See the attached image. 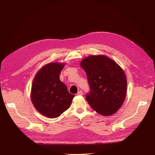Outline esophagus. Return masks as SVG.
I'll use <instances>...</instances> for the list:
<instances>
[{
    "mask_svg": "<svg viewBox=\"0 0 155 155\" xmlns=\"http://www.w3.org/2000/svg\"><path fill=\"white\" fill-rule=\"evenodd\" d=\"M83 92L81 91H79L78 92V94H77V95H78V96H82L83 95Z\"/></svg>",
    "mask_w": 155,
    "mask_h": 155,
    "instance_id": "34e87169",
    "label": "esophagus"
}]
</instances>
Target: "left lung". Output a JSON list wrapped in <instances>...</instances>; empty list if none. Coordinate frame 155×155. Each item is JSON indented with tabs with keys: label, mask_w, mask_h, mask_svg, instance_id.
<instances>
[{
	"label": "left lung",
	"mask_w": 155,
	"mask_h": 155,
	"mask_svg": "<svg viewBox=\"0 0 155 155\" xmlns=\"http://www.w3.org/2000/svg\"><path fill=\"white\" fill-rule=\"evenodd\" d=\"M80 65L85 70L91 87L86 100L92 109L105 116L116 113L126 96L127 83L123 69L104 55L88 56Z\"/></svg>",
	"instance_id": "left-lung-1"
}]
</instances>
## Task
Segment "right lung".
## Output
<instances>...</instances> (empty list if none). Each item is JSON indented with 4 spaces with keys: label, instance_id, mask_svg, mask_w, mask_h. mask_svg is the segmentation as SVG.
Returning <instances> with one entry per match:
<instances>
[{
    "label": "right lung",
    "instance_id": "1",
    "mask_svg": "<svg viewBox=\"0 0 155 155\" xmlns=\"http://www.w3.org/2000/svg\"><path fill=\"white\" fill-rule=\"evenodd\" d=\"M64 63H50L42 67L34 79L31 100L39 113L50 118H58L70 107L74 94L60 81Z\"/></svg>",
    "mask_w": 155,
    "mask_h": 155
}]
</instances>
